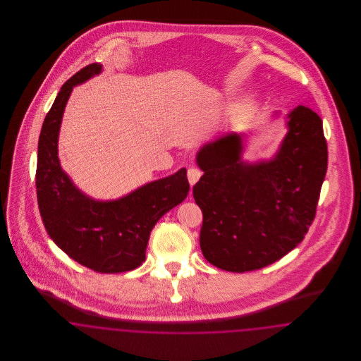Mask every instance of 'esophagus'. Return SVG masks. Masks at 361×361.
I'll use <instances>...</instances> for the list:
<instances>
[{
  "label": "esophagus",
  "mask_w": 361,
  "mask_h": 361,
  "mask_svg": "<svg viewBox=\"0 0 361 361\" xmlns=\"http://www.w3.org/2000/svg\"><path fill=\"white\" fill-rule=\"evenodd\" d=\"M202 177V172L197 169V168H189L188 169V180L190 185H195L199 178Z\"/></svg>",
  "instance_id": "1"
}]
</instances>
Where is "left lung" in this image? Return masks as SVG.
<instances>
[{
	"mask_svg": "<svg viewBox=\"0 0 361 361\" xmlns=\"http://www.w3.org/2000/svg\"><path fill=\"white\" fill-rule=\"evenodd\" d=\"M288 133L271 161L240 159L242 135L204 145L193 185L203 211L200 247L208 262L230 272L261 269L284 257L309 231L327 169L321 118L299 105L288 114Z\"/></svg>",
	"mask_w": 361,
	"mask_h": 361,
	"instance_id": "1",
	"label": "left lung"
}]
</instances>
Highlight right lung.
Here are the masks:
<instances>
[{"label":"right lung","mask_w":361,"mask_h":361,"mask_svg":"<svg viewBox=\"0 0 361 361\" xmlns=\"http://www.w3.org/2000/svg\"><path fill=\"white\" fill-rule=\"evenodd\" d=\"M102 69L87 65L61 87L39 137L36 195L49 235L70 258L100 274H121L145 261L153 227L187 197L189 183L183 168L112 202H96L74 187L58 158L59 127L73 86Z\"/></svg>","instance_id":"1"}]
</instances>
